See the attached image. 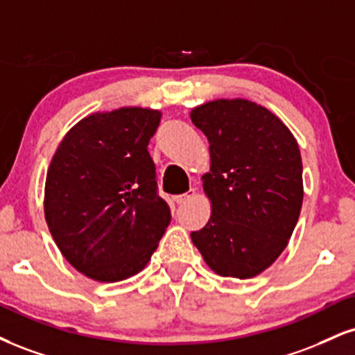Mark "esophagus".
Returning a JSON list of instances; mask_svg holds the SVG:
<instances>
[{
    "label": "esophagus",
    "instance_id": "34e87169",
    "mask_svg": "<svg viewBox=\"0 0 355 355\" xmlns=\"http://www.w3.org/2000/svg\"><path fill=\"white\" fill-rule=\"evenodd\" d=\"M195 196V190H190L189 193H183V195H177L175 196V202H177L178 205H183V203H187V202H190L191 198H193Z\"/></svg>",
    "mask_w": 355,
    "mask_h": 355
}]
</instances>
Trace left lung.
I'll list each match as a JSON object with an SVG mask.
<instances>
[{
    "instance_id": "left-lung-1",
    "label": "left lung",
    "mask_w": 355,
    "mask_h": 355,
    "mask_svg": "<svg viewBox=\"0 0 355 355\" xmlns=\"http://www.w3.org/2000/svg\"><path fill=\"white\" fill-rule=\"evenodd\" d=\"M190 119L210 144L202 180L211 205L191 241L216 275L258 276L279 258L300 220V145L279 117L248 99L205 102Z\"/></svg>"
}]
</instances>
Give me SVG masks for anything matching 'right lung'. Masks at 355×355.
<instances>
[{"mask_svg": "<svg viewBox=\"0 0 355 355\" xmlns=\"http://www.w3.org/2000/svg\"><path fill=\"white\" fill-rule=\"evenodd\" d=\"M162 112H94L64 135L51 160L44 216L64 258L84 276L117 283L150 261L170 223L147 150Z\"/></svg>", "mask_w": 355, "mask_h": 355, "instance_id": "obj_1", "label": "right lung"}]
</instances>
